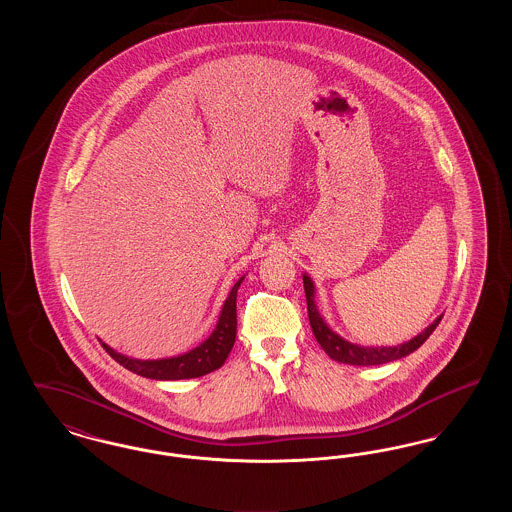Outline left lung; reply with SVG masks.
<instances>
[{"label":"left lung","instance_id":"1","mask_svg":"<svg viewBox=\"0 0 512 512\" xmlns=\"http://www.w3.org/2000/svg\"><path fill=\"white\" fill-rule=\"evenodd\" d=\"M303 288H305V297H307V311H309V322L313 328V334L317 338L320 347L324 349V353L338 361L343 365L353 366H374L391 363L397 359H403L407 355H411L416 351L424 341L430 338V334L436 330L441 317L436 318L430 326H426L420 334H416L413 340L399 343V345H380V347H368V345H359V343H351V341L343 340L340 334H336L326 320L320 317L317 307V290H315V282L311 280L309 274H303Z\"/></svg>","mask_w":512,"mask_h":512}]
</instances>
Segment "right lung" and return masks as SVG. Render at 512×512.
I'll list each match as a JSON object with an SVG mask.
<instances>
[{
	"instance_id": "add662e5",
	"label": "right lung",
	"mask_w": 512,
	"mask_h": 512,
	"mask_svg": "<svg viewBox=\"0 0 512 512\" xmlns=\"http://www.w3.org/2000/svg\"><path fill=\"white\" fill-rule=\"evenodd\" d=\"M245 276H242L234 288L228 293L222 309H220L219 320L215 330L207 340L201 341L197 347L190 349L188 353L176 355V357H165V359H134L128 355H122L115 351L111 345L103 343L105 351L119 363V365L128 368L130 372L151 378V380H186V378H199L205 376L213 370H217L224 365L226 357L230 355L234 341H236V297H238V288L244 282Z\"/></svg>"
}]
</instances>
